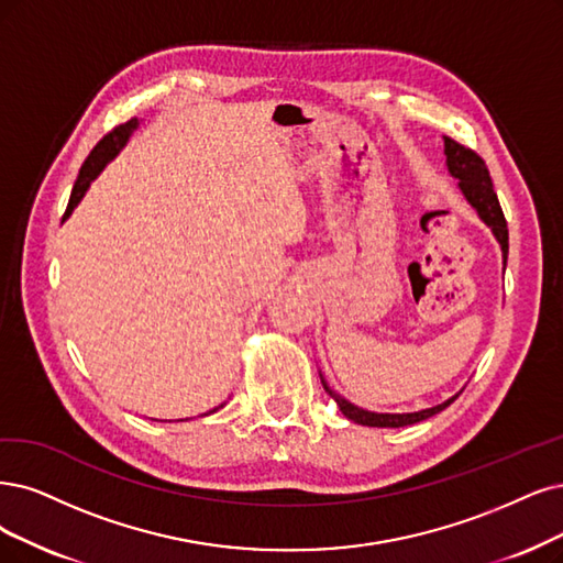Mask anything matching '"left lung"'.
<instances>
[{
  "label": "left lung",
  "mask_w": 563,
  "mask_h": 563,
  "mask_svg": "<svg viewBox=\"0 0 563 563\" xmlns=\"http://www.w3.org/2000/svg\"><path fill=\"white\" fill-rule=\"evenodd\" d=\"M445 155H448V169L454 178H460V187L464 197L468 199V203L475 208L477 216H481L489 227L494 236L498 239V243H501V250H504V262L508 260V222H506V216L501 211V203H498V197L494 192V183L489 178V169L485 159L477 155L475 151L466 148V145H462L460 141H454L450 136H445ZM324 385V380H322ZM327 394L331 399H334L341 408V412L345 415L347 420L357 422V424H364V427H406V424H415V422H422L427 418H431V415L441 412L443 408H448L456 397L448 399L445 404L441 406H433V408H427V410H420V412H404V415H389V412H368V410H362L357 406H352L350 401H345L343 397H339V394L334 389H329L324 385Z\"/></svg>",
  "instance_id": "1"
}]
</instances>
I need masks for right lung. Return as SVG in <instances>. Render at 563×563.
<instances>
[{"instance_id":"obj_1","label":"right lung","mask_w":563,"mask_h":563,"mask_svg":"<svg viewBox=\"0 0 563 563\" xmlns=\"http://www.w3.org/2000/svg\"><path fill=\"white\" fill-rule=\"evenodd\" d=\"M136 118H132V120H128V122H122V124H118V128H113L107 136H103L95 148L90 151V155L86 157V162H82V166H80V172H78V178H76V183H74V190H71V197H69V203H67V213H65V218L74 211L76 208V203L80 201V197L86 195V190L90 187V183L99 176V172L103 169V166L109 164V159H113L115 155H118V151L122 148L124 145V141L130 139V134H132V130H136Z\"/></svg>"}]
</instances>
